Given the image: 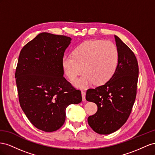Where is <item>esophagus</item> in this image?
Listing matches in <instances>:
<instances>
[{
    "mask_svg": "<svg viewBox=\"0 0 155 155\" xmlns=\"http://www.w3.org/2000/svg\"><path fill=\"white\" fill-rule=\"evenodd\" d=\"M81 94H82V101H86V91H82Z\"/></svg>",
    "mask_w": 155,
    "mask_h": 155,
    "instance_id": "1",
    "label": "esophagus"
}]
</instances>
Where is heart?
<instances>
[{
  "label": "heart",
  "mask_w": 155,
  "mask_h": 155,
  "mask_svg": "<svg viewBox=\"0 0 155 155\" xmlns=\"http://www.w3.org/2000/svg\"><path fill=\"white\" fill-rule=\"evenodd\" d=\"M119 60V51L115 44L108 40H90L74 48L72 56L65 55L61 66L66 76L73 82L83 69L84 72L74 82V86L83 89L94 82L102 85L116 73Z\"/></svg>",
  "instance_id": "1"
}]
</instances>
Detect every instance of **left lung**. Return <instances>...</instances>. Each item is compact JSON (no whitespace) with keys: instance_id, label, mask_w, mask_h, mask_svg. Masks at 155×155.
<instances>
[{"instance_id":"left-lung-1","label":"left lung","mask_w":155,"mask_h":155,"mask_svg":"<svg viewBox=\"0 0 155 155\" xmlns=\"http://www.w3.org/2000/svg\"><path fill=\"white\" fill-rule=\"evenodd\" d=\"M119 51L118 67L114 76L104 85L86 91V99L95 103L97 112L87 123L100 134H109L125 124L132 111L136 96L138 64L130 48L114 36Z\"/></svg>"}]
</instances>
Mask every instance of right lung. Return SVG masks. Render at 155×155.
Wrapping results in <instances>:
<instances>
[{"mask_svg": "<svg viewBox=\"0 0 155 155\" xmlns=\"http://www.w3.org/2000/svg\"><path fill=\"white\" fill-rule=\"evenodd\" d=\"M71 41L43 32L20 52L15 73L20 106L32 124L43 131L59 129L66 108L82 99L81 91L64 77L61 59Z\"/></svg>", "mask_w": 155, "mask_h": 155, "instance_id": "right-lung-1", "label": "right lung"}]
</instances>
